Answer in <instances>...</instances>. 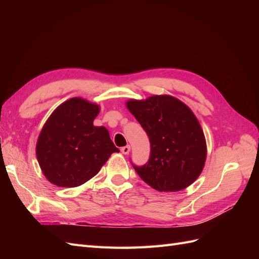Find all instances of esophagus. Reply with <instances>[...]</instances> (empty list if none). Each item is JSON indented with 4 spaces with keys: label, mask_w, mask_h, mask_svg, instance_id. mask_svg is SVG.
Wrapping results in <instances>:
<instances>
[{
    "label": "esophagus",
    "mask_w": 259,
    "mask_h": 259,
    "mask_svg": "<svg viewBox=\"0 0 259 259\" xmlns=\"http://www.w3.org/2000/svg\"><path fill=\"white\" fill-rule=\"evenodd\" d=\"M130 151H131V147H130L128 145H127V146H124V147L121 148V152H122L123 154H128Z\"/></svg>",
    "instance_id": "34e87169"
}]
</instances>
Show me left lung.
Instances as JSON below:
<instances>
[{"label": "left lung", "instance_id": "1", "mask_svg": "<svg viewBox=\"0 0 259 259\" xmlns=\"http://www.w3.org/2000/svg\"><path fill=\"white\" fill-rule=\"evenodd\" d=\"M126 106L150 142L145 165L132 163L139 177L158 191H179L190 186L206 159L204 134L192 111L166 95L130 100Z\"/></svg>", "mask_w": 259, "mask_h": 259}]
</instances>
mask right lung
Returning a JSON list of instances; mask_svg holds the SVG:
<instances>
[{"label":"right lung","mask_w":259,"mask_h":259,"mask_svg":"<svg viewBox=\"0 0 259 259\" xmlns=\"http://www.w3.org/2000/svg\"><path fill=\"white\" fill-rule=\"evenodd\" d=\"M99 107L82 98L61 104L46 121L36 144V158L45 177L58 187L83 185L95 176L113 152L109 132L94 126Z\"/></svg>","instance_id":"add662e5"}]
</instances>
